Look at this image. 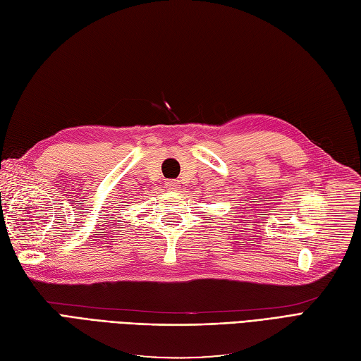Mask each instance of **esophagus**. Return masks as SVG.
I'll return each mask as SVG.
<instances>
[{"instance_id":"34e87169","label":"esophagus","mask_w":361,"mask_h":361,"mask_svg":"<svg viewBox=\"0 0 361 361\" xmlns=\"http://www.w3.org/2000/svg\"><path fill=\"white\" fill-rule=\"evenodd\" d=\"M164 188H166V190L175 192V190L180 189V183H178L177 180H167V181L164 183Z\"/></svg>"}]
</instances>
